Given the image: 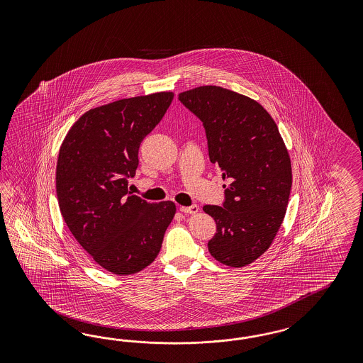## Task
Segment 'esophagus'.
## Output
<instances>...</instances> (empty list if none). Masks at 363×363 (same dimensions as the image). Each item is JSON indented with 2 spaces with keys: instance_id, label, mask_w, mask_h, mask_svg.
Masks as SVG:
<instances>
[{
  "instance_id": "1",
  "label": "esophagus",
  "mask_w": 363,
  "mask_h": 363,
  "mask_svg": "<svg viewBox=\"0 0 363 363\" xmlns=\"http://www.w3.org/2000/svg\"><path fill=\"white\" fill-rule=\"evenodd\" d=\"M179 210L182 213H185V214H197L198 211H199V208L196 206V205H193V206H181Z\"/></svg>"
}]
</instances>
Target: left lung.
I'll return each instance as SVG.
<instances>
[{
	"mask_svg": "<svg viewBox=\"0 0 363 363\" xmlns=\"http://www.w3.org/2000/svg\"><path fill=\"white\" fill-rule=\"evenodd\" d=\"M178 99L203 122L210 161L226 181L223 206H203L217 223L210 254L247 266L272 246L285 218L293 173L284 138L267 110L237 91L206 85Z\"/></svg>",
	"mask_w": 363,
	"mask_h": 363,
	"instance_id": "1",
	"label": "left lung"
}]
</instances>
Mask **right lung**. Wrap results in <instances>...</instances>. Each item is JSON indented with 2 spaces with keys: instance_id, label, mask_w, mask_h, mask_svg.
Segmentation results:
<instances>
[{
  "instance_id": "right-lung-1",
  "label": "right lung",
  "mask_w": 363,
  "mask_h": 363,
  "mask_svg": "<svg viewBox=\"0 0 363 363\" xmlns=\"http://www.w3.org/2000/svg\"><path fill=\"white\" fill-rule=\"evenodd\" d=\"M173 91L122 99L82 114L60 147L58 206L69 230L97 264L135 274L161 250L176 203L146 202L128 190L143 138L165 116Z\"/></svg>"
}]
</instances>
